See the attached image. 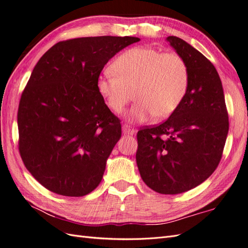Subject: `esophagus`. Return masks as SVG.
Wrapping results in <instances>:
<instances>
[{"label":"esophagus","mask_w":248,"mask_h":248,"mask_svg":"<svg viewBox=\"0 0 248 248\" xmlns=\"http://www.w3.org/2000/svg\"><path fill=\"white\" fill-rule=\"evenodd\" d=\"M122 130H123L124 134H134V133H136V130H134L132 127H130L129 125H126V124L123 125Z\"/></svg>","instance_id":"esophagus-1"}]
</instances>
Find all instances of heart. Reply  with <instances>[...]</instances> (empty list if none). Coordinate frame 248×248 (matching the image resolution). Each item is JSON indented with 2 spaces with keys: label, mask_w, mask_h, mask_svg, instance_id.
<instances>
[{
  "label": "heart",
  "mask_w": 248,
  "mask_h": 248,
  "mask_svg": "<svg viewBox=\"0 0 248 248\" xmlns=\"http://www.w3.org/2000/svg\"><path fill=\"white\" fill-rule=\"evenodd\" d=\"M103 70L97 89L108 107L119 114L134 91L138 102L128 111L130 121L144 122L151 116L170 117L183 101L189 85L185 60L176 52L148 46L124 51Z\"/></svg>",
  "instance_id": "1"
}]
</instances>
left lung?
<instances>
[{"instance_id":"obj_1","label":"left lung","mask_w":248,"mask_h":248,"mask_svg":"<svg viewBox=\"0 0 248 248\" xmlns=\"http://www.w3.org/2000/svg\"><path fill=\"white\" fill-rule=\"evenodd\" d=\"M167 40L188 66V90L166 122L138 132L136 157L150 188L178 194L202 184L216 170L229 132V116L213 64L183 39L169 36Z\"/></svg>"}]
</instances>
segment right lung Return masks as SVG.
<instances>
[{
	"mask_svg": "<svg viewBox=\"0 0 248 248\" xmlns=\"http://www.w3.org/2000/svg\"><path fill=\"white\" fill-rule=\"evenodd\" d=\"M140 40L99 36L61 41L34 67L18 107L19 153L46 189L82 197L101 182L121 124L97 80L108 60Z\"/></svg>",
	"mask_w": 248,
	"mask_h": 248,
	"instance_id": "1",
	"label": "right lung"
}]
</instances>
